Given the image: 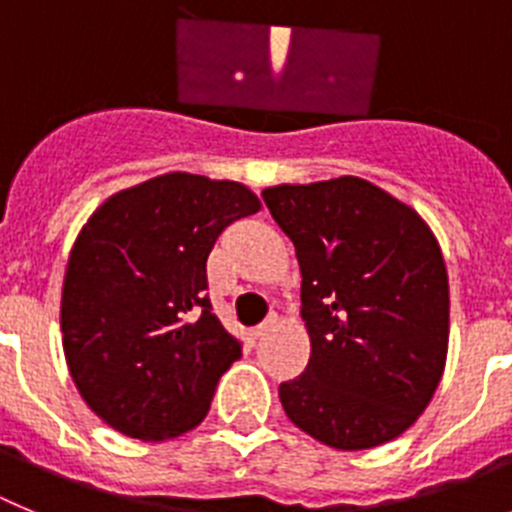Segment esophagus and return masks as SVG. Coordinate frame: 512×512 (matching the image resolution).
<instances>
[{
	"label": "esophagus",
	"mask_w": 512,
	"mask_h": 512,
	"mask_svg": "<svg viewBox=\"0 0 512 512\" xmlns=\"http://www.w3.org/2000/svg\"><path fill=\"white\" fill-rule=\"evenodd\" d=\"M275 326V319H267V321H262V324H257L255 329H252V336H255V339H262V336L267 334V331L273 329Z\"/></svg>",
	"instance_id": "1"
}]
</instances>
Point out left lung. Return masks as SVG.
Wrapping results in <instances>:
<instances>
[{
	"instance_id": "8db88e82",
	"label": "left lung",
	"mask_w": 512,
	"mask_h": 512,
	"mask_svg": "<svg viewBox=\"0 0 512 512\" xmlns=\"http://www.w3.org/2000/svg\"><path fill=\"white\" fill-rule=\"evenodd\" d=\"M296 247L303 375L280 382L290 421L331 449L388 444L421 416L444 375L449 278L418 211L365 178L262 191Z\"/></svg>"
}]
</instances>
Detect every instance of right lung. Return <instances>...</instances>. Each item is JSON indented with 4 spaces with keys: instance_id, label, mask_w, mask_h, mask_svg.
<instances>
[{
    "instance_id": "add662e5",
    "label": "right lung",
    "mask_w": 512,
    "mask_h": 512,
    "mask_svg": "<svg viewBox=\"0 0 512 512\" xmlns=\"http://www.w3.org/2000/svg\"><path fill=\"white\" fill-rule=\"evenodd\" d=\"M260 211L242 183L165 173L109 196L68 257L61 331L68 372L119 434L165 441L199 426L242 357L211 313L206 260L232 222Z\"/></svg>"
}]
</instances>
